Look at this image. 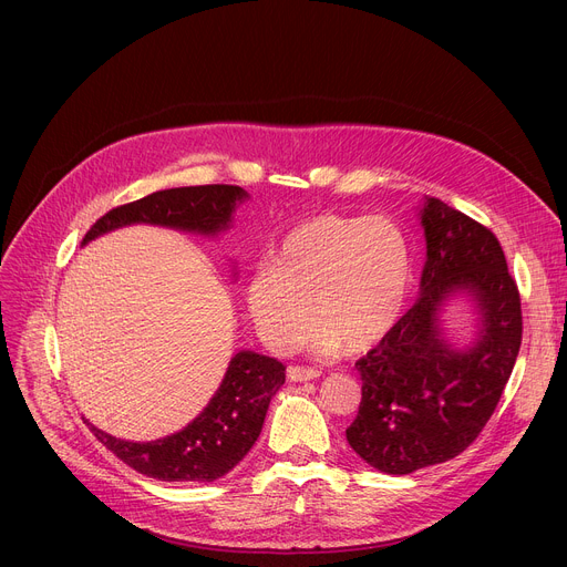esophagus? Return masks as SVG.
<instances>
[{
  "label": "esophagus",
  "instance_id": "34e87169",
  "mask_svg": "<svg viewBox=\"0 0 567 567\" xmlns=\"http://www.w3.org/2000/svg\"><path fill=\"white\" fill-rule=\"evenodd\" d=\"M287 377H289V381L302 383V381H313V379H318V377H320V372H318V370H313V368H300V365H291V368L287 370Z\"/></svg>",
  "mask_w": 567,
  "mask_h": 567
}]
</instances>
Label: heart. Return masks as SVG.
Returning a JSON list of instances; mask_svg holds the SVG:
<instances>
[{
	"label": "heart",
	"mask_w": 567,
	"mask_h": 567,
	"mask_svg": "<svg viewBox=\"0 0 567 567\" xmlns=\"http://www.w3.org/2000/svg\"><path fill=\"white\" fill-rule=\"evenodd\" d=\"M411 285V245L394 219L322 213L287 230L271 262L256 267L247 307L276 350L296 343L313 313L305 348L359 354L396 326Z\"/></svg>",
	"instance_id": "1"
}]
</instances>
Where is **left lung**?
I'll return each mask as SVG.
<instances>
[{
	"label": "left lung",
	"instance_id": "1",
	"mask_svg": "<svg viewBox=\"0 0 567 567\" xmlns=\"http://www.w3.org/2000/svg\"><path fill=\"white\" fill-rule=\"evenodd\" d=\"M426 262L420 298L381 343L357 361L361 406L346 431L370 466L409 475L460 455L494 415L520 339V296L496 235L449 204L420 206ZM474 311L462 344L445 328L457 298Z\"/></svg>",
	"mask_w": 567,
	"mask_h": 567
}]
</instances>
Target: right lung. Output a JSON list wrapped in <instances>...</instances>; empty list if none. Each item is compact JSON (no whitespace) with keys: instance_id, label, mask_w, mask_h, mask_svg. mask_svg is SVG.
<instances>
[{"instance_id":"obj_1","label":"right lung","mask_w":567,"mask_h":567,"mask_svg":"<svg viewBox=\"0 0 567 567\" xmlns=\"http://www.w3.org/2000/svg\"><path fill=\"white\" fill-rule=\"evenodd\" d=\"M247 199L249 193L245 188L219 184L158 190L105 213L87 230L83 245L132 224L219 237L233 226V213ZM282 383L285 365L280 361L254 350H239L230 357L226 374L206 409L173 435L152 442H130L101 431L90 420L85 424L118 460L147 477L213 482L251 451L260 437L269 403Z\"/></svg>"}]
</instances>
